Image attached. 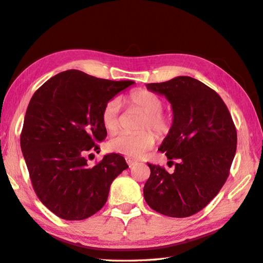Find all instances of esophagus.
I'll use <instances>...</instances> for the list:
<instances>
[{"mask_svg":"<svg viewBox=\"0 0 263 263\" xmlns=\"http://www.w3.org/2000/svg\"><path fill=\"white\" fill-rule=\"evenodd\" d=\"M125 160H126V163L129 164V166H130V167H131V166H133L134 164L137 163V161H136V160H133V159H131V158H126Z\"/></svg>","mask_w":263,"mask_h":263,"instance_id":"esophagus-1","label":"esophagus"}]
</instances>
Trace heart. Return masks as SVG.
Returning a JSON list of instances; mask_svg holds the SVG:
<instances>
[{"mask_svg":"<svg viewBox=\"0 0 263 263\" xmlns=\"http://www.w3.org/2000/svg\"><path fill=\"white\" fill-rule=\"evenodd\" d=\"M126 102L131 109L144 114L139 129H151L158 134L165 133L169 130V120L161 113L163 109V101L158 94L146 90L134 91L127 98ZM119 111L120 105L117 99H113L105 104L102 112V123L106 131L114 132L119 127ZM156 138L149 131L121 132L110 140L109 145L113 151L123 156L138 158L150 150Z\"/></svg>","mask_w":263,"mask_h":263,"instance_id":"b5f03b06","label":"heart"}]
</instances>
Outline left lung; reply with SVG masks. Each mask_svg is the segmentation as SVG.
I'll use <instances>...</instances> for the list:
<instances>
[{
    "instance_id": "obj_1",
    "label": "left lung",
    "mask_w": 263,
    "mask_h": 263,
    "mask_svg": "<svg viewBox=\"0 0 263 263\" xmlns=\"http://www.w3.org/2000/svg\"><path fill=\"white\" fill-rule=\"evenodd\" d=\"M146 89L164 96L173 120L159 151L170 161L169 173L149 165L144 184L145 202L154 211L171 218H186L202 210L221 190L237 150V131L219 94L199 80L177 77Z\"/></svg>"
}]
</instances>
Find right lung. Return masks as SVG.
<instances>
[{
	"mask_svg": "<svg viewBox=\"0 0 263 263\" xmlns=\"http://www.w3.org/2000/svg\"><path fill=\"white\" fill-rule=\"evenodd\" d=\"M133 81L98 79L79 70L57 74L33 94L25 113L21 149L33 189L64 220H83L105 204L112 181L127 169L122 156L105 154L89 166L86 156L106 138L105 104Z\"/></svg>",
	"mask_w": 263,
	"mask_h": 263,
	"instance_id": "right-lung-1",
	"label": "right lung"
}]
</instances>
